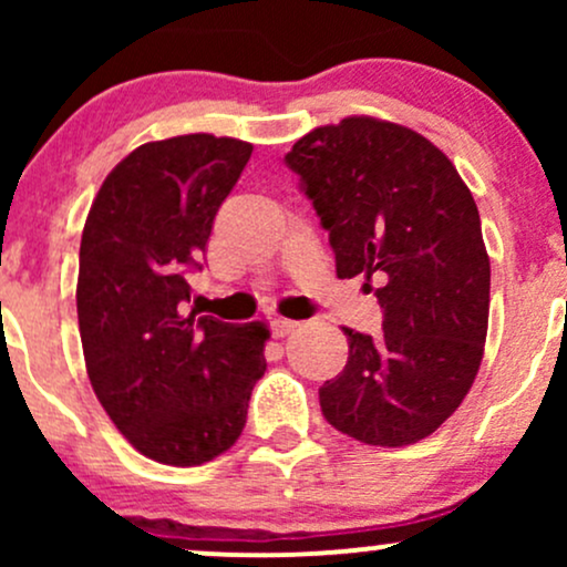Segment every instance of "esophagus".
<instances>
[{
  "label": "esophagus",
  "instance_id": "esophagus-1",
  "mask_svg": "<svg viewBox=\"0 0 567 567\" xmlns=\"http://www.w3.org/2000/svg\"><path fill=\"white\" fill-rule=\"evenodd\" d=\"M298 322H292V320H285V317H275V320H271V336H277V338H282V336H288L292 328H296Z\"/></svg>",
  "mask_w": 567,
  "mask_h": 567
}]
</instances>
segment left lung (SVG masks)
Instances as JSON below:
<instances>
[{"instance_id":"obj_1","label":"left lung","mask_w":567,"mask_h":567,"mask_svg":"<svg viewBox=\"0 0 567 567\" xmlns=\"http://www.w3.org/2000/svg\"><path fill=\"white\" fill-rule=\"evenodd\" d=\"M330 234L341 279L379 282V336L343 328L347 368L320 389L330 426L365 445L429 437L483 362L491 258L472 192L415 130L373 116L315 127L285 154Z\"/></svg>"}]
</instances>
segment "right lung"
<instances>
[{"mask_svg": "<svg viewBox=\"0 0 567 567\" xmlns=\"http://www.w3.org/2000/svg\"><path fill=\"white\" fill-rule=\"evenodd\" d=\"M252 146L210 133L130 152L84 220L76 317L93 392L146 458L199 466L243 434L266 370L264 322L186 315L218 207Z\"/></svg>", "mask_w": 567, "mask_h": 567, "instance_id": "obj_1", "label": "right lung"}]
</instances>
